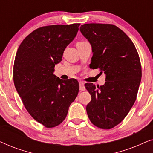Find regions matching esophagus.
I'll use <instances>...</instances> for the list:
<instances>
[{
    "label": "esophagus",
    "instance_id": "obj_1",
    "mask_svg": "<svg viewBox=\"0 0 153 153\" xmlns=\"http://www.w3.org/2000/svg\"><path fill=\"white\" fill-rule=\"evenodd\" d=\"M79 90L81 91H85V86H84V83L83 81H79Z\"/></svg>",
    "mask_w": 153,
    "mask_h": 153
}]
</instances>
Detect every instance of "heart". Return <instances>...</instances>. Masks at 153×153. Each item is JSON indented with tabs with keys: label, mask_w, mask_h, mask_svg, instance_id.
Returning <instances> with one entry per match:
<instances>
[{
	"label": "heart",
	"mask_w": 153,
	"mask_h": 153,
	"mask_svg": "<svg viewBox=\"0 0 153 153\" xmlns=\"http://www.w3.org/2000/svg\"><path fill=\"white\" fill-rule=\"evenodd\" d=\"M79 43H82V42H79Z\"/></svg>",
	"instance_id": "heart-1"
}]
</instances>
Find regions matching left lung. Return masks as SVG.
<instances>
[{
    "instance_id": "left-lung-1",
    "label": "left lung",
    "mask_w": 153,
    "mask_h": 153,
    "mask_svg": "<svg viewBox=\"0 0 153 153\" xmlns=\"http://www.w3.org/2000/svg\"><path fill=\"white\" fill-rule=\"evenodd\" d=\"M80 31L92 47L90 66L106 75L100 87L85 84L92 97L86 106L88 116L99 128L111 129L135 102L141 79L139 54L129 37L114 25L86 24L81 25Z\"/></svg>"
}]
</instances>
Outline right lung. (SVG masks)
Wrapping results in <instances>:
<instances>
[{
  "instance_id": "right-lung-1",
  "label": "right lung",
  "mask_w": 153,
  "mask_h": 153,
  "mask_svg": "<svg viewBox=\"0 0 153 153\" xmlns=\"http://www.w3.org/2000/svg\"><path fill=\"white\" fill-rule=\"evenodd\" d=\"M79 25L37 28L22 41L16 53L13 79L16 91L30 116L46 127H56L65 120L78 95L76 79L62 80L53 72Z\"/></svg>"
}]
</instances>
